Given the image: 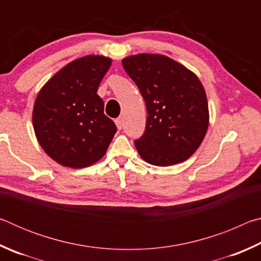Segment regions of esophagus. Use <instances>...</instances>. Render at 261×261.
I'll return each mask as SVG.
<instances>
[{
  "label": "esophagus",
  "instance_id": "1",
  "mask_svg": "<svg viewBox=\"0 0 261 261\" xmlns=\"http://www.w3.org/2000/svg\"><path fill=\"white\" fill-rule=\"evenodd\" d=\"M115 124H116L118 130H121L122 127H123V121H122V118H116V120H115Z\"/></svg>",
  "mask_w": 261,
  "mask_h": 261
}]
</instances>
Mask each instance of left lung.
<instances>
[{
    "instance_id": "1",
    "label": "left lung",
    "mask_w": 261,
    "mask_h": 261,
    "mask_svg": "<svg viewBox=\"0 0 261 261\" xmlns=\"http://www.w3.org/2000/svg\"><path fill=\"white\" fill-rule=\"evenodd\" d=\"M122 64L146 103V129L135 141L141 159L159 167L188 160L210 124L208 102L199 78L161 54L127 56Z\"/></svg>"
}]
</instances>
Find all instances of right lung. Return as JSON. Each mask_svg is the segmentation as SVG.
Returning <instances> with one entry per match:
<instances>
[{
    "label": "right lung",
    "instance_id": "obj_1",
    "mask_svg": "<svg viewBox=\"0 0 261 261\" xmlns=\"http://www.w3.org/2000/svg\"><path fill=\"white\" fill-rule=\"evenodd\" d=\"M112 59L87 55L70 62L39 92L32 121L37 139L48 155L69 168L94 165L107 152L116 125L103 114L96 94Z\"/></svg>",
    "mask_w": 261,
    "mask_h": 261
}]
</instances>
